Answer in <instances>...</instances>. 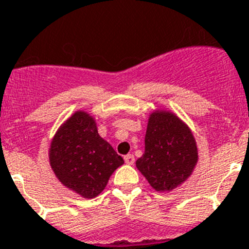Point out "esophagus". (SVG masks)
Instances as JSON below:
<instances>
[{
	"instance_id": "34e87169",
	"label": "esophagus",
	"mask_w": 249,
	"mask_h": 249,
	"mask_svg": "<svg viewBox=\"0 0 249 249\" xmlns=\"http://www.w3.org/2000/svg\"><path fill=\"white\" fill-rule=\"evenodd\" d=\"M124 162H126L127 164H133L135 163V156L133 155H127V156H124Z\"/></svg>"
}]
</instances>
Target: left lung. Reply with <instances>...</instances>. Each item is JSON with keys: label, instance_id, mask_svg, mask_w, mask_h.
<instances>
[{"label": "left lung", "instance_id": "8db88e82", "mask_svg": "<svg viewBox=\"0 0 249 249\" xmlns=\"http://www.w3.org/2000/svg\"><path fill=\"white\" fill-rule=\"evenodd\" d=\"M197 146L190 128L169 112L152 113L144 153L136 162L156 191H171L186 181L197 163Z\"/></svg>", "mask_w": 249, "mask_h": 249}]
</instances>
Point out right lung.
<instances>
[{
  "label": "right lung",
  "instance_id": "1",
  "mask_svg": "<svg viewBox=\"0 0 249 249\" xmlns=\"http://www.w3.org/2000/svg\"><path fill=\"white\" fill-rule=\"evenodd\" d=\"M50 160L59 181L85 198L100 195L123 164V158L100 137L93 118L85 112H76L58 129Z\"/></svg>",
  "mask_w": 249,
  "mask_h": 249
}]
</instances>
